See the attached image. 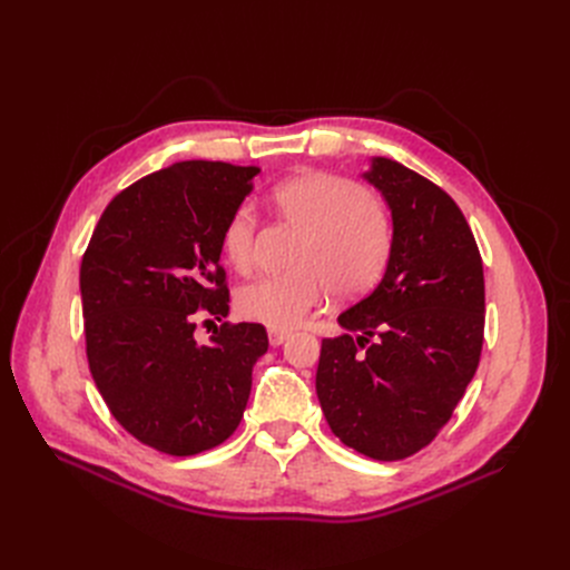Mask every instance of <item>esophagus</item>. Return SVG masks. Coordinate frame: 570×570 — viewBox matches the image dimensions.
Listing matches in <instances>:
<instances>
[{"mask_svg":"<svg viewBox=\"0 0 570 570\" xmlns=\"http://www.w3.org/2000/svg\"><path fill=\"white\" fill-rule=\"evenodd\" d=\"M267 337H269V344H273V346H282L291 337V333L288 331H275V327H273V331L267 333Z\"/></svg>","mask_w":570,"mask_h":570,"instance_id":"34e87169","label":"esophagus"}]
</instances>
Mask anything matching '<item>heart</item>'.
Segmentation results:
<instances>
[{"mask_svg": "<svg viewBox=\"0 0 570 570\" xmlns=\"http://www.w3.org/2000/svg\"><path fill=\"white\" fill-rule=\"evenodd\" d=\"M279 217L303 228L293 269L267 275L237 291V312L275 331H288L323 307L331 291L351 297L370 291L393 249V228L383 207L351 179L305 170L269 194ZM256 215L235 207L222 230V252L237 273L254 265Z\"/></svg>", "mask_w": 570, "mask_h": 570, "instance_id": "heart-1", "label": "heart"}]
</instances>
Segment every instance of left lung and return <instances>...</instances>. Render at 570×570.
<instances>
[{"label":"left lung","mask_w":570,"mask_h":570,"mask_svg":"<svg viewBox=\"0 0 570 570\" xmlns=\"http://www.w3.org/2000/svg\"><path fill=\"white\" fill-rule=\"evenodd\" d=\"M363 177L391 209L393 249L379 286L340 314L346 333L323 340L316 395L342 443L393 462L436 436L473 379L485 279L462 209L441 187L385 157Z\"/></svg>","instance_id":"8db88e82"}]
</instances>
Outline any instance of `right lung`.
I'll use <instances>...</instances> for the list:
<instances>
[{
	"label": "right lung",
	"instance_id": "1",
	"mask_svg": "<svg viewBox=\"0 0 570 570\" xmlns=\"http://www.w3.org/2000/svg\"><path fill=\"white\" fill-rule=\"evenodd\" d=\"M258 166L179 161L119 191L80 263L89 372L115 421L159 453L187 458L243 421L261 323H224L207 344L194 314L228 316L222 230Z\"/></svg>",
	"mask_w": 570,
	"mask_h": 570
}]
</instances>
